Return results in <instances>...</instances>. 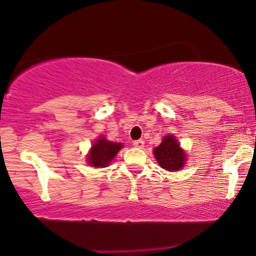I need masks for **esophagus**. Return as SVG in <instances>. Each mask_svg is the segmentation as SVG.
<instances>
[{
	"label": "esophagus",
	"instance_id": "1",
	"mask_svg": "<svg viewBox=\"0 0 256 256\" xmlns=\"http://www.w3.org/2000/svg\"><path fill=\"white\" fill-rule=\"evenodd\" d=\"M132 144L135 147H138V148H142L144 144V140H136V141H134Z\"/></svg>",
	"mask_w": 256,
	"mask_h": 256
}]
</instances>
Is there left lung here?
<instances>
[{"label": "left lung", "instance_id": "1", "mask_svg": "<svg viewBox=\"0 0 256 256\" xmlns=\"http://www.w3.org/2000/svg\"><path fill=\"white\" fill-rule=\"evenodd\" d=\"M154 154L160 166L167 171H178L184 164L186 154L174 136H166Z\"/></svg>", "mask_w": 256, "mask_h": 256}]
</instances>
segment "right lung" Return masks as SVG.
I'll return each instance as SVG.
<instances>
[{"mask_svg":"<svg viewBox=\"0 0 256 256\" xmlns=\"http://www.w3.org/2000/svg\"><path fill=\"white\" fill-rule=\"evenodd\" d=\"M121 147H122L121 144L110 142V141L105 140L104 138H99L90 150L88 162L94 167H106L116 156V154L120 151Z\"/></svg>","mask_w":256,"mask_h":256,"instance_id":"obj_1","label":"right lung"}]
</instances>
